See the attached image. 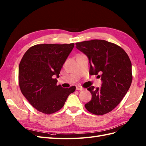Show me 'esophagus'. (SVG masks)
<instances>
[{
  "label": "esophagus",
  "mask_w": 146,
  "mask_h": 146,
  "mask_svg": "<svg viewBox=\"0 0 146 146\" xmlns=\"http://www.w3.org/2000/svg\"><path fill=\"white\" fill-rule=\"evenodd\" d=\"M83 89V88L80 86H79V85L76 86V90H82Z\"/></svg>",
  "instance_id": "obj_1"
}]
</instances>
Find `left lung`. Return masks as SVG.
Returning a JSON list of instances; mask_svg holds the SVG:
<instances>
[{
	"instance_id": "left-lung-1",
	"label": "left lung",
	"mask_w": 146,
	"mask_h": 146,
	"mask_svg": "<svg viewBox=\"0 0 146 146\" xmlns=\"http://www.w3.org/2000/svg\"><path fill=\"white\" fill-rule=\"evenodd\" d=\"M76 48L86 55L90 64L91 75L99 74L102 86L88 88L91 100L86 109L96 115L108 113L121 102L132 82L131 63L121 47L102 39L76 43Z\"/></svg>"
}]
</instances>
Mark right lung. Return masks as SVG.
<instances>
[{"label": "right lung", "mask_w": 146, "mask_h": 146, "mask_svg": "<svg viewBox=\"0 0 146 146\" xmlns=\"http://www.w3.org/2000/svg\"><path fill=\"white\" fill-rule=\"evenodd\" d=\"M74 44H42L31 47L19 66V85L22 93L38 111L52 114L62 108L76 86L57 85L61 68Z\"/></svg>", "instance_id": "1"}]
</instances>
